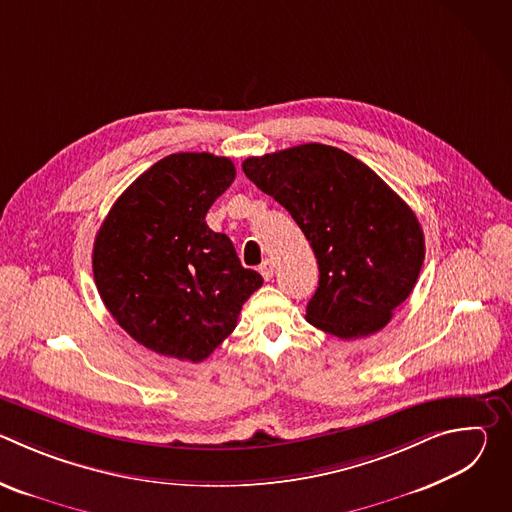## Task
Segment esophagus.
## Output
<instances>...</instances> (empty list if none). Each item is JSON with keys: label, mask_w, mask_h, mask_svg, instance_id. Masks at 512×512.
I'll return each instance as SVG.
<instances>
[{"label": "esophagus", "mask_w": 512, "mask_h": 512, "mask_svg": "<svg viewBox=\"0 0 512 512\" xmlns=\"http://www.w3.org/2000/svg\"><path fill=\"white\" fill-rule=\"evenodd\" d=\"M259 273L263 275L265 281H269L273 277V261L271 259H265L261 265H259Z\"/></svg>", "instance_id": "obj_1"}]
</instances>
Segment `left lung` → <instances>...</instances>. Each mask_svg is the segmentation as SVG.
I'll list each match as a JSON object with an SVG mask.
<instances>
[{"label": "left lung", "instance_id": "1", "mask_svg": "<svg viewBox=\"0 0 512 512\" xmlns=\"http://www.w3.org/2000/svg\"><path fill=\"white\" fill-rule=\"evenodd\" d=\"M243 172L314 249L320 281L306 320L342 340L385 328L425 257L413 210L367 164L324 143L247 158Z\"/></svg>", "mask_w": 512, "mask_h": 512}]
</instances>
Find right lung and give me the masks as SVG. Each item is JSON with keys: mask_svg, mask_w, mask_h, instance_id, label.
<instances>
[{"mask_svg": "<svg viewBox=\"0 0 512 512\" xmlns=\"http://www.w3.org/2000/svg\"><path fill=\"white\" fill-rule=\"evenodd\" d=\"M229 158L172 154L113 204L95 237L93 273L117 324L162 356L200 362L237 326L263 283L204 216L235 180Z\"/></svg>", "mask_w": 512, "mask_h": 512, "instance_id": "1", "label": "right lung"}]
</instances>
